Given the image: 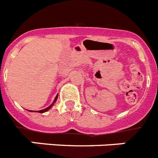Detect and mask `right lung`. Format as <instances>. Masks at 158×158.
<instances>
[{
    "label": "right lung",
    "mask_w": 158,
    "mask_h": 158,
    "mask_svg": "<svg viewBox=\"0 0 158 158\" xmlns=\"http://www.w3.org/2000/svg\"><path fill=\"white\" fill-rule=\"evenodd\" d=\"M57 98H58V96H56V97H55V99H54V102H53V104H51V106H49L48 107H47V108H45V109H43V110H40V111H39V112L40 113H43V112H45V111H48L49 109H50V108H51V107H52L53 105H54V103H55V101H56V100H57Z\"/></svg>",
    "instance_id": "add662e5"
}]
</instances>
